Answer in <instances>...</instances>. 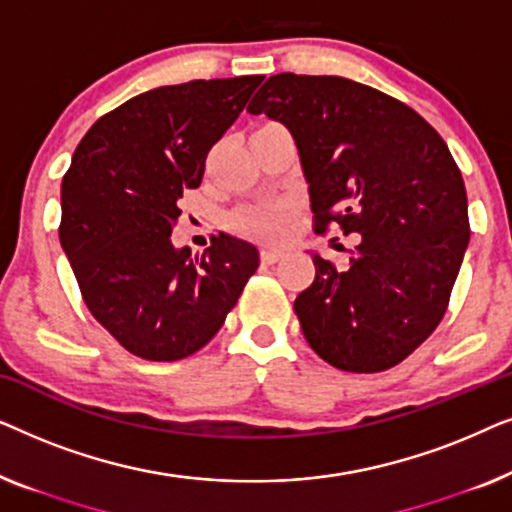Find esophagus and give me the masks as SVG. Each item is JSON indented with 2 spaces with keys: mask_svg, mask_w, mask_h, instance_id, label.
<instances>
[{
  "mask_svg": "<svg viewBox=\"0 0 512 512\" xmlns=\"http://www.w3.org/2000/svg\"><path fill=\"white\" fill-rule=\"evenodd\" d=\"M284 256V249H279V247H265L263 251H261V258H263V263H277L279 258Z\"/></svg>",
  "mask_w": 512,
  "mask_h": 512,
  "instance_id": "esophagus-1",
  "label": "esophagus"
}]
</instances>
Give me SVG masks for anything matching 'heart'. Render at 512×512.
<instances>
[{
	"instance_id": "obj_1",
	"label": "heart",
	"mask_w": 512,
	"mask_h": 512,
	"mask_svg": "<svg viewBox=\"0 0 512 512\" xmlns=\"http://www.w3.org/2000/svg\"><path fill=\"white\" fill-rule=\"evenodd\" d=\"M270 228H277V223H275V221H270Z\"/></svg>"
}]
</instances>
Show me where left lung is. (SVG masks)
Instances as JSON below:
<instances>
[{
    "label": "left lung",
    "mask_w": 512,
    "mask_h": 512,
    "mask_svg": "<svg viewBox=\"0 0 512 512\" xmlns=\"http://www.w3.org/2000/svg\"><path fill=\"white\" fill-rule=\"evenodd\" d=\"M247 111L291 130L314 230L356 233L347 268L312 256L293 303L305 340L349 373L394 368L445 317L471 240L450 149L408 104L342 76H270Z\"/></svg>",
    "instance_id": "8db88e82"
}]
</instances>
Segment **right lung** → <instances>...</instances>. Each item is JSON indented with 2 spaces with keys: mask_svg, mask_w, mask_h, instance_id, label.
I'll return each instance as SVG.
<instances>
[{
  "mask_svg": "<svg viewBox=\"0 0 512 512\" xmlns=\"http://www.w3.org/2000/svg\"><path fill=\"white\" fill-rule=\"evenodd\" d=\"M261 74L153 88L97 118L62 177L60 244L83 303L118 345L179 361L219 333L258 268L254 244H172L186 188H198Z\"/></svg>",
  "mask_w": 512,
  "mask_h": 512,
  "instance_id": "right-lung-1",
  "label": "right lung"
}]
</instances>
